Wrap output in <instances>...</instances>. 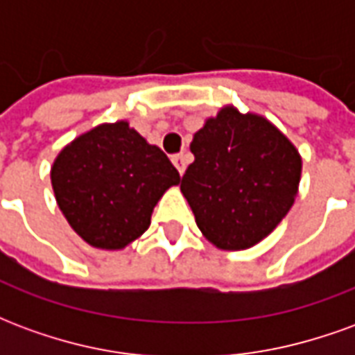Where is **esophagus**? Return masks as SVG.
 <instances>
[{"mask_svg":"<svg viewBox=\"0 0 355 355\" xmlns=\"http://www.w3.org/2000/svg\"><path fill=\"white\" fill-rule=\"evenodd\" d=\"M173 163H175V167L178 169V173L182 175V173L186 171V165H188V159H186L184 154H177V155H173Z\"/></svg>","mask_w":355,"mask_h":355,"instance_id":"1","label":"esophagus"}]
</instances>
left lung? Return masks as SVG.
Wrapping results in <instances>:
<instances>
[{"instance_id":"obj_1","label":"left lung","mask_w":355,"mask_h":355,"mask_svg":"<svg viewBox=\"0 0 355 355\" xmlns=\"http://www.w3.org/2000/svg\"><path fill=\"white\" fill-rule=\"evenodd\" d=\"M193 163L180 180L201 234L243 251L275 230L295 203L302 159L266 117L224 106L193 135Z\"/></svg>"}]
</instances>
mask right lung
I'll return each mask as SVG.
<instances>
[{
  "instance_id": "obj_1",
  "label": "right lung",
  "mask_w": 355,
  "mask_h": 355,
  "mask_svg": "<svg viewBox=\"0 0 355 355\" xmlns=\"http://www.w3.org/2000/svg\"><path fill=\"white\" fill-rule=\"evenodd\" d=\"M178 182L169 157L125 119L80 135L51 167L53 192L68 224L89 245L106 251L140 238L155 203Z\"/></svg>"
}]
</instances>
